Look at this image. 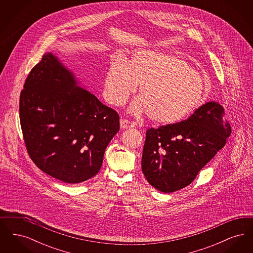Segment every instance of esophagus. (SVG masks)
I'll use <instances>...</instances> for the list:
<instances>
[{
    "label": "esophagus",
    "instance_id": "34e87169",
    "mask_svg": "<svg viewBox=\"0 0 253 253\" xmlns=\"http://www.w3.org/2000/svg\"><path fill=\"white\" fill-rule=\"evenodd\" d=\"M135 123L132 121H127V120H121V129H127V128H132L135 127Z\"/></svg>",
    "mask_w": 253,
    "mask_h": 253
}]
</instances>
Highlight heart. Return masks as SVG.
I'll return each instance as SVG.
<instances>
[{"label": "heart", "mask_w": 253, "mask_h": 253, "mask_svg": "<svg viewBox=\"0 0 253 253\" xmlns=\"http://www.w3.org/2000/svg\"><path fill=\"white\" fill-rule=\"evenodd\" d=\"M139 86V99L131 112L157 124L183 121L199 108L205 96L201 75L180 58L151 50L137 51L126 63L120 59L109 64L104 95L114 106L124 104Z\"/></svg>", "instance_id": "1"}]
</instances>
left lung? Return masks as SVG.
<instances>
[{"mask_svg": "<svg viewBox=\"0 0 253 253\" xmlns=\"http://www.w3.org/2000/svg\"><path fill=\"white\" fill-rule=\"evenodd\" d=\"M224 115L218 102L210 101L186 121L148 129L141 160L147 181L163 193L190 185L230 135Z\"/></svg>", "mask_w": 253, "mask_h": 253, "instance_id": "8db88e82", "label": "left lung"}]
</instances>
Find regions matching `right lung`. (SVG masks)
I'll return each instance as SVG.
<instances>
[{"instance_id":"right-lung-1","label":"right lung","mask_w":253,"mask_h":253,"mask_svg":"<svg viewBox=\"0 0 253 253\" xmlns=\"http://www.w3.org/2000/svg\"><path fill=\"white\" fill-rule=\"evenodd\" d=\"M19 109L29 157L38 168L65 183L95 176L120 130L119 114L79 86L52 53H45L27 76Z\"/></svg>"}]
</instances>
